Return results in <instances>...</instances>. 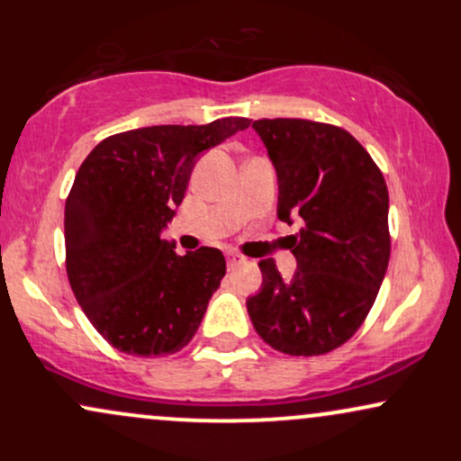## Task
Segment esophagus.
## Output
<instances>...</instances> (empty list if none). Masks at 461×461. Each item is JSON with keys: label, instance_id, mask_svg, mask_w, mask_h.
I'll return each instance as SVG.
<instances>
[{"label": "esophagus", "instance_id": "obj_1", "mask_svg": "<svg viewBox=\"0 0 461 461\" xmlns=\"http://www.w3.org/2000/svg\"><path fill=\"white\" fill-rule=\"evenodd\" d=\"M242 262H245V258L238 256V253H234V251L227 253V267H230V268H234V267H238V264H242Z\"/></svg>", "mask_w": 461, "mask_h": 461}]
</instances>
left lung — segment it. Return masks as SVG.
<instances>
[{"label": "left lung", "instance_id": "8db88e82", "mask_svg": "<svg viewBox=\"0 0 461 461\" xmlns=\"http://www.w3.org/2000/svg\"><path fill=\"white\" fill-rule=\"evenodd\" d=\"M279 179V221L297 271L284 279L262 260V290L247 301L260 338L285 356H322L366 321L390 260L388 186L368 151L338 125L308 119L253 121Z\"/></svg>", "mask_w": 461, "mask_h": 461}]
</instances>
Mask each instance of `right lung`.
<instances>
[{
  "instance_id": "1",
  "label": "right lung",
  "mask_w": 461,
  "mask_h": 461,
  "mask_svg": "<svg viewBox=\"0 0 461 461\" xmlns=\"http://www.w3.org/2000/svg\"><path fill=\"white\" fill-rule=\"evenodd\" d=\"M245 116L108 136L79 167L65 205L67 275L104 340L128 356H171L193 340L225 275L219 249L177 256L160 236L201 151L247 130Z\"/></svg>"
}]
</instances>
